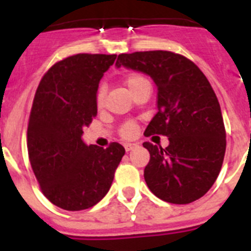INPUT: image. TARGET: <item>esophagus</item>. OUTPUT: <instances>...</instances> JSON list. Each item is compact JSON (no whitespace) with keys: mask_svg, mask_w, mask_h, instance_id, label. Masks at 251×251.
I'll return each mask as SVG.
<instances>
[{"mask_svg":"<svg viewBox=\"0 0 251 251\" xmlns=\"http://www.w3.org/2000/svg\"><path fill=\"white\" fill-rule=\"evenodd\" d=\"M138 147V143H130V142H127V143H124V148H126V151L127 152H129V151L134 150V148Z\"/></svg>","mask_w":251,"mask_h":251,"instance_id":"obj_1","label":"esophagus"}]
</instances>
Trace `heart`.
Segmentation results:
<instances>
[{
    "label": "heart",
    "instance_id": "1",
    "mask_svg": "<svg viewBox=\"0 0 251 251\" xmlns=\"http://www.w3.org/2000/svg\"><path fill=\"white\" fill-rule=\"evenodd\" d=\"M146 83H148L147 79H146L143 75L137 74V73H130V74H128L127 76H126V79H124V84H126V86L129 89V92L132 93V94L134 90L138 89L142 84H146ZM103 101H104V88H99L98 93H97V104H98V105H101ZM121 132L124 137H132L133 134L136 133V126H134L133 123L124 124L123 127H122Z\"/></svg>",
    "mask_w": 251,
    "mask_h": 251
}]
</instances>
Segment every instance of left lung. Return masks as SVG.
Returning a JSON list of instances; mask_svg holds the SVG:
<instances>
[{
  "label": "left lung",
  "instance_id": "1",
  "mask_svg": "<svg viewBox=\"0 0 251 251\" xmlns=\"http://www.w3.org/2000/svg\"><path fill=\"white\" fill-rule=\"evenodd\" d=\"M152 77L157 114L146 134L168 137L166 148L145 142L151 159L145 179L166 202L190 203L211 188L220 174L226 133L214 89L191 60L171 51L121 54L115 63Z\"/></svg>",
  "mask_w": 251,
  "mask_h": 251
}]
</instances>
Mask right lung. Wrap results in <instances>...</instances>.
<instances>
[{
  "label": "right lung",
  "instance_id": "add662e5",
  "mask_svg": "<svg viewBox=\"0 0 251 251\" xmlns=\"http://www.w3.org/2000/svg\"><path fill=\"white\" fill-rule=\"evenodd\" d=\"M117 55L77 54L49 69L35 94L27 127L30 163L44 195L68 211L85 210L109 191L126 150L88 146L83 128L97 115V93Z\"/></svg>",
  "mask_w": 251,
  "mask_h": 251
}]
</instances>
